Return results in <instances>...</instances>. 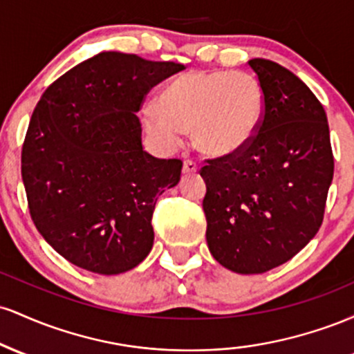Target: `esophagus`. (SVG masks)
I'll return each instance as SVG.
<instances>
[{"label":"esophagus","mask_w":354,"mask_h":354,"mask_svg":"<svg viewBox=\"0 0 354 354\" xmlns=\"http://www.w3.org/2000/svg\"><path fill=\"white\" fill-rule=\"evenodd\" d=\"M198 171V165L194 163V161L191 160H186L185 163H183V173L185 174H189V173H196Z\"/></svg>","instance_id":"esophagus-1"}]
</instances>
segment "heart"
Instances as JSON below:
<instances>
[{"mask_svg": "<svg viewBox=\"0 0 354 354\" xmlns=\"http://www.w3.org/2000/svg\"><path fill=\"white\" fill-rule=\"evenodd\" d=\"M265 116V91L251 73L189 71L141 108L145 131L166 151L180 148L193 129L194 145L213 158L245 151Z\"/></svg>", "mask_w": 354, "mask_h": 354, "instance_id": "1", "label": "heart"}]
</instances>
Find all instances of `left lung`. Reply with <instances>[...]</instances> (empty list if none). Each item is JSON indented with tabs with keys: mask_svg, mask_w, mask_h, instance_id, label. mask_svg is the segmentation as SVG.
Masks as SVG:
<instances>
[{
	"mask_svg": "<svg viewBox=\"0 0 354 354\" xmlns=\"http://www.w3.org/2000/svg\"><path fill=\"white\" fill-rule=\"evenodd\" d=\"M250 66L265 91L261 128L245 151L201 169L208 248L239 274L266 273L315 238L335 169L326 113L311 89L274 61Z\"/></svg>",
	"mask_w": 354,
	"mask_h": 354,
	"instance_id": "1",
	"label": "left lung"
}]
</instances>
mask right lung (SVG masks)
I'll list each match as a JSON object with an SVG mask.
<instances>
[{
  "label": "right lung",
  "instance_id": "1",
  "mask_svg": "<svg viewBox=\"0 0 354 354\" xmlns=\"http://www.w3.org/2000/svg\"><path fill=\"white\" fill-rule=\"evenodd\" d=\"M171 61L103 51L64 73L36 104L21 153L31 218L53 250L98 274L133 270L153 248L151 216L180 160L141 145L136 113Z\"/></svg>",
  "mask_w": 354,
  "mask_h": 354
}]
</instances>
